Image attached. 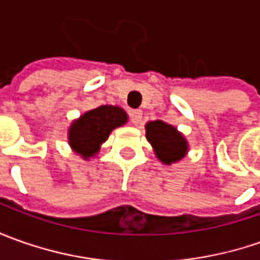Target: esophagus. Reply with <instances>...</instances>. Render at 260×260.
Here are the masks:
<instances>
[{
	"instance_id": "esophagus-1",
	"label": "esophagus",
	"mask_w": 260,
	"mask_h": 260,
	"mask_svg": "<svg viewBox=\"0 0 260 260\" xmlns=\"http://www.w3.org/2000/svg\"><path fill=\"white\" fill-rule=\"evenodd\" d=\"M142 117H143L142 110H133V111L130 113V120H132V123L135 125H137L142 121Z\"/></svg>"
}]
</instances>
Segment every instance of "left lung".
<instances>
[{"label":"left lung","instance_id":"left-lung-1","mask_svg":"<svg viewBox=\"0 0 260 260\" xmlns=\"http://www.w3.org/2000/svg\"><path fill=\"white\" fill-rule=\"evenodd\" d=\"M146 139L153 147L156 157L164 165H172L184 159L189 146L185 136L172 124L162 120L147 121L145 125Z\"/></svg>","mask_w":260,"mask_h":260}]
</instances>
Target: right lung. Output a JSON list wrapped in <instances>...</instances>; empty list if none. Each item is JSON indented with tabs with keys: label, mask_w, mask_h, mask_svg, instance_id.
I'll list each match as a JSON object with an SVG mask.
<instances>
[{
	"label": "right lung",
	"mask_w": 260,
	"mask_h": 260,
	"mask_svg": "<svg viewBox=\"0 0 260 260\" xmlns=\"http://www.w3.org/2000/svg\"><path fill=\"white\" fill-rule=\"evenodd\" d=\"M128 121V115L121 107L101 105L89 110L72 121L68 128V143L82 159L89 160L98 155L101 146L111 132Z\"/></svg>",
	"instance_id": "right-lung-1"
}]
</instances>
